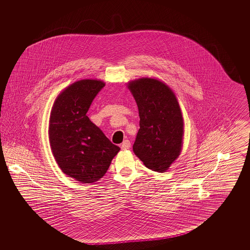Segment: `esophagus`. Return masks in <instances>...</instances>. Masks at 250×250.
<instances>
[{"label":"esophagus","mask_w":250,"mask_h":250,"mask_svg":"<svg viewBox=\"0 0 250 250\" xmlns=\"http://www.w3.org/2000/svg\"><path fill=\"white\" fill-rule=\"evenodd\" d=\"M131 147V143L129 140H125L121 145V148L123 150H126Z\"/></svg>","instance_id":"1"}]
</instances>
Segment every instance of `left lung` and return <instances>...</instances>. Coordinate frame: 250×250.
<instances>
[{"instance_id":"left-lung-1","label":"left lung","mask_w":250,"mask_h":250,"mask_svg":"<svg viewBox=\"0 0 250 250\" xmlns=\"http://www.w3.org/2000/svg\"><path fill=\"white\" fill-rule=\"evenodd\" d=\"M127 86L140 117L134 153L149 169L165 172L182 151L183 118L178 100L157 79L141 78Z\"/></svg>"}]
</instances>
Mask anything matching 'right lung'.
<instances>
[{
    "mask_svg": "<svg viewBox=\"0 0 250 250\" xmlns=\"http://www.w3.org/2000/svg\"><path fill=\"white\" fill-rule=\"evenodd\" d=\"M105 83L82 80L69 85L54 103L49 119V143L61 170L83 183L105 174L120 147L113 144L86 115Z\"/></svg>",
    "mask_w": 250,
    "mask_h": 250,
    "instance_id": "1",
    "label": "right lung"
}]
</instances>
